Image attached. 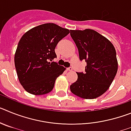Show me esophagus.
I'll use <instances>...</instances> for the list:
<instances>
[{
    "instance_id": "34e87169",
    "label": "esophagus",
    "mask_w": 131,
    "mask_h": 131,
    "mask_svg": "<svg viewBox=\"0 0 131 131\" xmlns=\"http://www.w3.org/2000/svg\"><path fill=\"white\" fill-rule=\"evenodd\" d=\"M67 70H68V71H72L73 68H71V67H69V68H67Z\"/></svg>"
}]
</instances>
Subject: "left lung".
<instances>
[{"mask_svg": "<svg viewBox=\"0 0 131 131\" xmlns=\"http://www.w3.org/2000/svg\"><path fill=\"white\" fill-rule=\"evenodd\" d=\"M80 60L86 62L85 72L77 73V81L70 86L71 92L84 99H94L107 91L118 69L116 51L105 37L91 29L71 30Z\"/></svg>", "mask_w": 131, "mask_h": 131, "instance_id": "8db88e82", "label": "left lung"}]
</instances>
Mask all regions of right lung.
I'll use <instances>...</instances> for the list:
<instances>
[{"mask_svg":"<svg viewBox=\"0 0 131 131\" xmlns=\"http://www.w3.org/2000/svg\"><path fill=\"white\" fill-rule=\"evenodd\" d=\"M69 30L53 23L35 27L19 40L14 55V63L20 84L27 92L42 95L51 92L56 79L66 68L52 61L56 58L58 42Z\"/></svg>","mask_w":131,"mask_h":131,"instance_id":"right-lung-1","label":"right lung"}]
</instances>
